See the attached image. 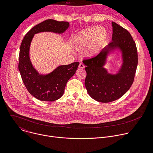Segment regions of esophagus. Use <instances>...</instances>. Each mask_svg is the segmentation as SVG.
<instances>
[{
  "mask_svg": "<svg viewBox=\"0 0 153 153\" xmlns=\"http://www.w3.org/2000/svg\"><path fill=\"white\" fill-rule=\"evenodd\" d=\"M85 68V65L83 63H80L79 65V68L80 69H83Z\"/></svg>",
  "mask_w": 153,
  "mask_h": 153,
  "instance_id": "34e87169",
  "label": "esophagus"
}]
</instances>
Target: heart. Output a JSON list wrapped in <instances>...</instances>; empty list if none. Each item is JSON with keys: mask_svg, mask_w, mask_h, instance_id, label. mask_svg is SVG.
<instances>
[{"mask_svg": "<svg viewBox=\"0 0 153 153\" xmlns=\"http://www.w3.org/2000/svg\"><path fill=\"white\" fill-rule=\"evenodd\" d=\"M108 36V31L105 28H86L73 36L72 45L77 51L84 50L88 48L86 54L88 57L92 58L97 56L103 49Z\"/></svg>", "mask_w": 153, "mask_h": 153, "instance_id": "1", "label": "heart"}]
</instances>
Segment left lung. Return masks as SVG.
I'll list each match as a JSON object with an SVG mask.
<instances>
[{"mask_svg":"<svg viewBox=\"0 0 153 153\" xmlns=\"http://www.w3.org/2000/svg\"><path fill=\"white\" fill-rule=\"evenodd\" d=\"M111 24V42L96 57L83 61L86 66L87 92L91 98L102 103L117 100L126 93L133 83L138 63L137 48L132 36L114 22ZM114 55L120 56L121 65L112 74L104 67Z\"/></svg>","mask_w":153,"mask_h":153,"instance_id":"1","label":"left lung"}]
</instances>
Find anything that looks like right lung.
<instances>
[{"instance_id": "1", "label": "right lung", "mask_w": 153, "mask_h": 153, "mask_svg": "<svg viewBox=\"0 0 153 153\" xmlns=\"http://www.w3.org/2000/svg\"><path fill=\"white\" fill-rule=\"evenodd\" d=\"M70 27L68 22L48 19L31 28L25 36L20 47L19 70L28 92L42 101L53 102L60 98L65 86L77 69L79 62L62 65L47 74H40L34 67L30 57L31 43L35 34L51 32L63 34Z\"/></svg>"}]
</instances>
